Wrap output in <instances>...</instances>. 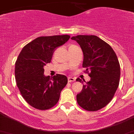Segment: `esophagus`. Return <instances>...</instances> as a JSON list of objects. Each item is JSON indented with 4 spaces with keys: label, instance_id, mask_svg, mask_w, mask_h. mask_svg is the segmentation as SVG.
Listing matches in <instances>:
<instances>
[{
    "label": "esophagus",
    "instance_id": "esophagus-1",
    "mask_svg": "<svg viewBox=\"0 0 134 134\" xmlns=\"http://www.w3.org/2000/svg\"><path fill=\"white\" fill-rule=\"evenodd\" d=\"M68 80L69 82H74L76 80V79L74 77H70V76H69V77L68 78Z\"/></svg>",
    "mask_w": 134,
    "mask_h": 134
}]
</instances>
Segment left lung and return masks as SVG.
<instances>
[{
    "label": "left lung",
    "instance_id": "1",
    "mask_svg": "<svg viewBox=\"0 0 134 134\" xmlns=\"http://www.w3.org/2000/svg\"><path fill=\"white\" fill-rule=\"evenodd\" d=\"M71 39L80 45L84 55L82 67L90 72L91 77L76 95L77 103L86 111H98L111 101L119 86L118 57L111 46L97 36L80 35ZM76 81L83 82L79 78Z\"/></svg>",
    "mask_w": 134,
    "mask_h": 134
}]
</instances>
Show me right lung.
<instances>
[{
  "label": "right lung",
  "mask_w": 134,
  "mask_h": 134,
  "mask_svg": "<svg viewBox=\"0 0 134 134\" xmlns=\"http://www.w3.org/2000/svg\"><path fill=\"white\" fill-rule=\"evenodd\" d=\"M70 37L68 35L37 37L23 47L16 59V86L23 99L34 108L47 110L54 107L68 83L67 77L62 74L46 76L43 66L50 62L54 50Z\"/></svg>",
  "instance_id": "obj_1"
}]
</instances>
